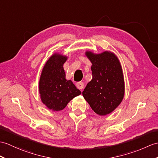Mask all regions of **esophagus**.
Instances as JSON below:
<instances>
[{"instance_id":"34e87169","label":"esophagus","mask_w":158,"mask_h":158,"mask_svg":"<svg viewBox=\"0 0 158 158\" xmlns=\"http://www.w3.org/2000/svg\"><path fill=\"white\" fill-rule=\"evenodd\" d=\"M76 86L79 89H82L83 87H84V83L82 81H80V82H77L76 84Z\"/></svg>"}]
</instances>
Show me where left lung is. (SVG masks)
I'll use <instances>...</instances> for the list:
<instances>
[{
	"instance_id": "1",
	"label": "left lung",
	"mask_w": 158,
	"mask_h": 158,
	"mask_svg": "<svg viewBox=\"0 0 158 158\" xmlns=\"http://www.w3.org/2000/svg\"><path fill=\"white\" fill-rule=\"evenodd\" d=\"M92 63V79L82 94L91 109L99 115L112 112L122 102L124 94L123 73L114 54L104 52L94 54L87 52Z\"/></svg>"
}]
</instances>
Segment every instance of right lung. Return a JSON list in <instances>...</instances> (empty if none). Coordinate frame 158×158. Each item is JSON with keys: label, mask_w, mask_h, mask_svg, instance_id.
Here are the masks:
<instances>
[{"label": "right lung", "mask_w": 158, "mask_h": 158, "mask_svg": "<svg viewBox=\"0 0 158 158\" xmlns=\"http://www.w3.org/2000/svg\"><path fill=\"white\" fill-rule=\"evenodd\" d=\"M67 58L55 54L44 67L39 83L42 102L54 111L64 109L67 104L81 92L71 80L65 79L63 64Z\"/></svg>", "instance_id": "add662e5"}]
</instances>
